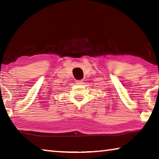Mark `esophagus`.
Listing matches in <instances>:
<instances>
[{
	"label": "esophagus",
	"mask_w": 159,
	"mask_h": 159,
	"mask_svg": "<svg viewBox=\"0 0 159 159\" xmlns=\"http://www.w3.org/2000/svg\"><path fill=\"white\" fill-rule=\"evenodd\" d=\"M83 82V80H76V84H79V85L82 84Z\"/></svg>",
	"instance_id": "obj_1"
}]
</instances>
